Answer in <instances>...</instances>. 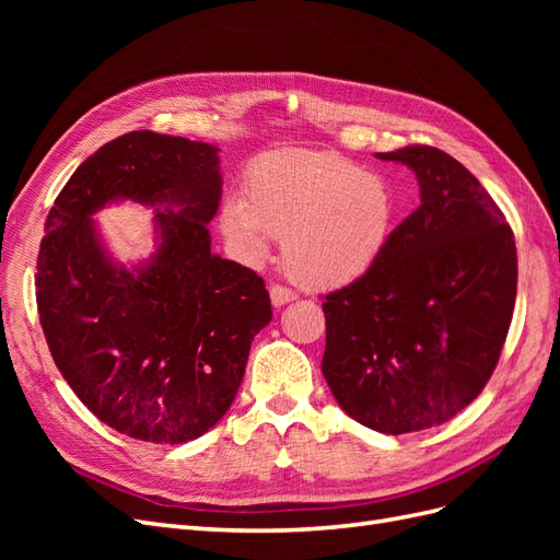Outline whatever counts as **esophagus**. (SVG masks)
Returning a JSON list of instances; mask_svg holds the SVG:
<instances>
[{"instance_id":"1","label":"esophagus","mask_w":560,"mask_h":560,"mask_svg":"<svg viewBox=\"0 0 560 560\" xmlns=\"http://www.w3.org/2000/svg\"><path fill=\"white\" fill-rule=\"evenodd\" d=\"M270 301H273V306H284V303H290L296 299V294L290 290V287H282V284H270Z\"/></svg>"}]
</instances>
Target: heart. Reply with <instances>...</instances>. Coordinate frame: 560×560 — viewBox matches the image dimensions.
Instances as JSON below:
<instances>
[{
    "mask_svg": "<svg viewBox=\"0 0 560 560\" xmlns=\"http://www.w3.org/2000/svg\"><path fill=\"white\" fill-rule=\"evenodd\" d=\"M245 194H231L219 208L226 241L259 261L273 238H284V268L311 290L369 276L399 222L389 182L334 151H270L252 163Z\"/></svg>",
    "mask_w": 560,
    "mask_h": 560,
    "instance_id": "b5f03b06",
    "label": "heart"
}]
</instances>
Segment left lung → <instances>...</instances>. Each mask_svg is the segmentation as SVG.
<instances>
[{
    "label": "left lung",
    "instance_id": "8db88e82",
    "mask_svg": "<svg viewBox=\"0 0 560 560\" xmlns=\"http://www.w3.org/2000/svg\"><path fill=\"white\" fill-rule=\"evenodd\" d=\"M411 167L420 206L369 276L325 296L331 395L383 434L428 430L479 397L516 301V243L481 182L446 151L387 154Z\"/></svg>",
    "mask_w": 560,
    "mask_h": 560
}]
</instances>
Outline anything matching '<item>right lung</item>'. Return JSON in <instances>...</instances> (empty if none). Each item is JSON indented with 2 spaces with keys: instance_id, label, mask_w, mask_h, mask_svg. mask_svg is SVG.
I'll return each mask as SVG.
<instances>
[{
  "instance_id": "obj_1",
  "label": "right lung",
  "mask_w": 560,
  "mask_h": 560,
  "mask_svg": "<svg viewBox=\"0 0 560 560\" xmlns=\"http://www.w3.org/2000/svg\"><path fill=\"white\" fill-rule=\"evenodd\" d=\"M154 207L158 249L124 267L92 214L109 201ZM219 149L135 130L83 161L46 219L37 308L62 378L105 425L184 444L229 411L249 346L273 317L264 280L214 254Z\"/></svg>"
}]
</instances>
